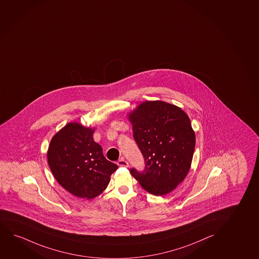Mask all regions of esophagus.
<instances>
[{
  "mask_svg": "<svg viewBox=\"0 0 259 259\" xmlns=\"http://www.w3.org/2000/svg\"><path fill=\"white\" fill-rule=\"evenodd\" d=\"M117 164L119 166H128V163L127 161L124 160V158H121V159H119V160L117 161Z\"/></svg>",
  "mask_w": 259,
  "mask_h": 259,
  "instance_id": "1",
  "label": "esophagus"
}]
</instances>
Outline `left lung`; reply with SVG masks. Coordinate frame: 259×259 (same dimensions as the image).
<instances>
[{
    "label": "left lung",
    "instance_id": "left-lung-1",
    "mask_svg": "<svg viewBox=\"0 0 259 259\" xmlns=\"http://www.w3.org/2000/svg\"><path fill=\"white\" fill-rule=\"evenodd\" d=\"M128 117L145 162L143 171L132 168L131 175L144 190L165 195L190 170L195 148L190 119L177 106L161 101L142 102Z\"/></svg>",
    "mask_w": 259,
    "mask_h": 259
}]
</instances>
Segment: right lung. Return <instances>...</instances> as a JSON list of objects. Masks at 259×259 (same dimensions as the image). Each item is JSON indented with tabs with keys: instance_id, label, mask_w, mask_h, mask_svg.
<instances>
[{
	"instance_id": "obj_1",
	"label": "right lung",
	"mask_w": 259,
	"mask_h": 259,
	"mask_svg": "<svg viewBox=\"0 0 259 259\" xmlns=\"http://www.w3.org/2000/svg\"><path fill=\"white\" fill-rule=\"evenodd\" d=\"M95 128L69 122L54 135L47 158L56 180L69 193L93 199L108 187L116 164L107 160L93 138Z\"/></svg>"
}]
</instances>
